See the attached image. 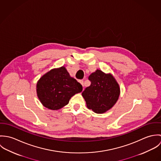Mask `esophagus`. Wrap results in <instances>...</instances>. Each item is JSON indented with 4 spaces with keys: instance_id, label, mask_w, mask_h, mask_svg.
I'll return each mask as SVG.
<instances>
[{
    "instance_id": "obj_1",
    "label": "esophagus",
    "mask_w": 161,
    "mask_h": 161,
    "mask_svg": "<svg viewBox=\"0 0 161 161\" xmlns=\"http://www.w3.org/2000/svg\"><path fill=\"white\" fill-rule=\"evenodd\" d=\"M79 82L82 85V86H84V80H79Z\"/></svg>"
}]
</instances>
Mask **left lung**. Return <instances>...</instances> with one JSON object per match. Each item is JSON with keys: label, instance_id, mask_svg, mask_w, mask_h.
<instances>
[{"label": "left lung", "instance_id": "left-lung-1", "mask_svg": "<svg viewBox=\"0 0 161 161\" xmlns=\"http://www.w3.org/2000/svg\"><path fill=\"white\" fill-rule=\"evenodd\" d=\"M91 84L82 93L87 107L96 114H103L110 109L119 95V87L111 74L97 70L89 76Z\"/></svg>", "mask_w": 161, "mask_h": 161}]
</instances>
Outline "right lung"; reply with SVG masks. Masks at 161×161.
Listing matches in <instances>:
<instances>
[{
  "label": "right lung",
  "instance_id": "right-lung-1",
  "mask_svg": "<svg viewBox=\"0 0 161 161\" xmlns=\"http://www.w3.org/2000/svg\"><path fill=\"white\" fill-rule=\"evenodd\" d=\"M82 91V85L70 76L64 67L51 70L36 85L40 102L51 110H58L68 105L70 98Z\"/></svg>",
  "mask_w": 161,
  "mask_h": 161
}]
</instances>
